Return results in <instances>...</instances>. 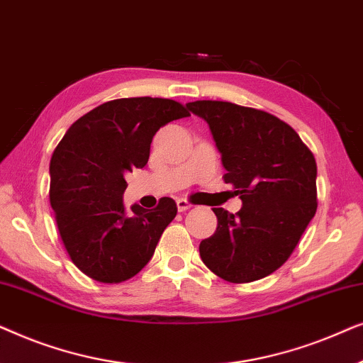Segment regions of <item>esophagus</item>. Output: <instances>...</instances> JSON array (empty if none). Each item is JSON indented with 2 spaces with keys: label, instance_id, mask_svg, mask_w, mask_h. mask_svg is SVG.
<instances>
[{
  "label": "esophagus",
  "instance_id": "esophagus-1",
  "mask_svg": "<svg viewBox=\"0 0 363 363\" xmlns=\"http://www.w3.org/2000/svg\"><path fill=\"white\" fill-rule=\"evenodd\" d=\"M177 206H178V211L183 213V211L190 210L193 205L188 200H183V198H180V200H177Z\"/></svg>",
  "mask_w": 363,
  "mask_h": 363
}]
</instances>
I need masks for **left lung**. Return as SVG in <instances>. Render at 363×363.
Returning <instances> with one entry per match:
<instances>
[{
	"label": "left lung",
	"instance_id": "left-lung-1",
	"mask_svg": "<svg viewBox=\"0 0 363 363\" xmlns=\"http://www.w3.org/2000/svg\"><path fill=\"white\" fill-rule=\"evenodd\" d=\"M186 107L205 118L240 195L236 215L213 208L215 235L200 242L208 269L235 284L269 276L289 259L317 211V165L309 147L281 118L223 101Z\"/></svg>",
	"mask_w": 363,
	"mask_h": 363
}]
</instances>
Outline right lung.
I'll use <instances>...</instances> for the list:
<instances>
[{"label": "right lung", "mask_w": 363, "mask_h": 363, "mask_svg": "<svg viewBox=\"0 0 363 363\" xmlns=\"http://www.w3.org/2000/svg\"><path fill=\"white\" fill-rule=\"evenodd\" d=\"M188 116L172 99H116L77 118L57 143L49 201L69 257L91 279L118 284L150 261L177 203L163 196L153 210L133 205L127 216L125 175L147 165L158 128Z\"/></svg>", "instance_id": "obj_1"}]
</instances>
